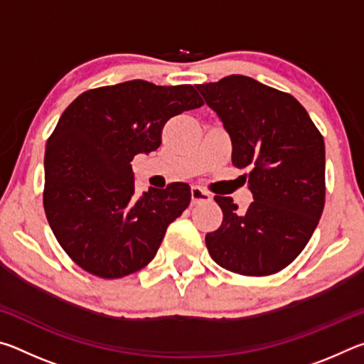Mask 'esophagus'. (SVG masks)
Masks as SVG:
<instances>
[{"label":"esophagus","mask_w":364,"mask_h":364,"mask_svg":"<svg viewBox=\"0 0 364 364\" xmlns=\"http://www.w3.org/2000/svg\"><path fill=\"white\" fill-rule=\"evenodd\" d=\"M210 199H212V196L208 194L207 191L197 188V186L191 189V205L204 204V202H208Z\"/></svg>","instance_id":"obj_1"}]
</instances>
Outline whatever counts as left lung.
Segmentation results:
<instances>
[{
  "instance_id": "left-lung-1",
  "label": "left lung",
  "mask_w": 364,
  "mask_h": 364,
  "mask_svg": "<svg viewBox=\"0 0 364 364\" xmlns=\"http://www.w3.org/2000/svg\"><path fill=\"white\" fill-rule=\"evenodd\" d=\"M231 138L232 165L254 202L237 210L215 196L223 212L207 232L208 254L221 268L244 276L274 274L305 249L324 208V139L304 106L289 93L244 75L197 85Z\"/></svg>"
}]
</instances>
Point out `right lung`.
Listing matches in <instances>:
<instances>
[{"label":"right lung","mask_w":364,"mask_h":364,"mask_svg":"<svg viewBox=\"0 0 364 364\" xmlns=\"http://www.w3.org/2000/svg\"><path fill=\"white\" fill-rule=\"evenodd\" d=\"M202 104L193 85L132 80L85 91L64 110L46 143L43 205L80 268L117 279L156 257L168 225L189 205L191 189L171 183L134 196L132 160L157 149L171 117Z\"/></svg>","instance_id":"add662e5"}]
</instances>
